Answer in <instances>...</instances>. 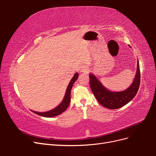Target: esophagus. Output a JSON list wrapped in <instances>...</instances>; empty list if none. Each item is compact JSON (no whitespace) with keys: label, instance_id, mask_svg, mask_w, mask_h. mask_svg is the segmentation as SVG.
I'll use <instances>...</instances> for the list:
<instances>
[{"label":"esophagus","instance_id":"34e87169","mask_svg":"<svg viewBox=\"0 0 156 156\" xmlns=\"http://www.w3.org/2000/svg\"><path fill=\"white\" fill-rule=\"evenodd\" d=\"M86 70H87V68H85V67H84V68H81V69H80V71H81V72H84V71H86Z\"/></svg>","mask_w":156,"mask_h":156}]
</instances>
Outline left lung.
I'll return each instance as SVG.
<instances>
[{
  "mask_svg": "<svg viewBox=\"0 0 156 156\" xmlns=\"http://www.w3.org/2000/svg\"><path fill=\"white\" fill-rule=\"evenodd\" d=\"M90 86L92 93L101 105L110 109H116L124 106L133 99L138 92L140 86V72L137 61V69L131 85L126 90L111 92L103 87L93 74H90Z\"/></svg>",
  "mask_w": 156,
  "mask_h": 156,
  "instance_id": "left-lung-1",
  "label": "left lung"
}]
</instances>
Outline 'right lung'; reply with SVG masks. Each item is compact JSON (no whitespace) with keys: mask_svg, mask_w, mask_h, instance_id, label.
Instances as JSON below:
<instances>
[{"mask_svg":"<svg viewBox=\"0 0 156 156\" xmlns=\"http://www.w3.org/2000/svg\"><path fill=\"white\" fill-rule=\"evenodd\" d=\"M78 76H79L78 73H76L74 75V76L73 77L72 79L70 81L68 86L67 87L66 92L65 96L63 99L62 101L61 102V103L58 107H56V108H53V109H52L49 111H47V112H38L32 111L33 112H34L36 115H38L40 116H44V117H54V116L60 115L61 113H62L64 111H65V110L68 108L69 103H70L71 90H72V88L73 85V83L76 81V80L77 79Z\"/></svg>","mask_w":156,"mask_h":156,"instance_id":"add662e5","label":"right lung"}]
</instances>
